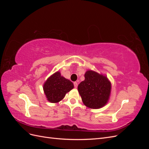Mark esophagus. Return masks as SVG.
I'll return each instance as SVG.
<instances>
[{"label":"esophagus","mask_w":149,"mask_h":149,"mask_svg":"<svg viewBox=\"0 0 149 149\" xmlns=\"http://www.w3.org/2000/svg\"><path fill=\"white\" fill-rule=\"evenodd\" d=\"M78 84L77 82H74V86L75 88H76L78 87Z\"/></svg>","instance_id":"1"}]
</instances>
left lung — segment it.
I'll use <instances>...</instances> for the list:
<instances>
[{
  "label": "left lung",
  "instance_id": "8db88e82",
  "mask_svg": "<svg viewBox=\"0 0 149 149\" xmlns=\"http://www.w3.org/2000/svg\"><path fill=\"white\" fill-rule=\"evenodd\" d=\"M85 79L78 86V92L84 104L91 109H100L109 101L111 83L105 75L93 70L84 74Z\"/></svg>",
  "mask_w": 149,
  "mask_h": 149
}]
</instances>
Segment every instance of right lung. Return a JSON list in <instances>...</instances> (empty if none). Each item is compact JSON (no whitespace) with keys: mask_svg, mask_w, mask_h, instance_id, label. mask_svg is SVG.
I'll use <instances>...</instances> for the list:
<instances>
[{"mask_svg":"<svg viewBox=\"0 0 149 149\" xmlns=\"http://www.w3.org/2000/svg\"><path fill=\"white\" fill-rule=\"evenodd\" d=\"M43 88L47 100L52 103H57L65 97L66 93L74 88V84L61 76L60 71H56L46 80Z\"/></svg>","mask_w":149,"mask_h":149,"instance_id":"obj_1","label":"right lung"}]
</instances>
